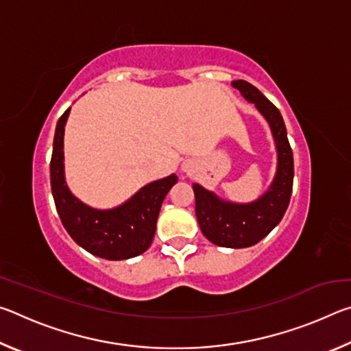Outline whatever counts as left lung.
<instances>
[{"label": "left lung", "instance_id": "1", "mask_svg": "<svg viewBox=\"0 0 351 351\" xmlns=\"http://www.w3.org/2000/svg\"><path fill=\"white\" fill-rule=\"evenodd\" d=\"M232 86L268 121L278 158L271 187L249 204L229 203L199 184H193L195 213L206 239L217 246L239 249L257 245L282 221L293 193L294 159L287 127L277 106L246 80H235Z\"/></svg>", "mask_w": 351, "mask_h": 351}]
</instances>
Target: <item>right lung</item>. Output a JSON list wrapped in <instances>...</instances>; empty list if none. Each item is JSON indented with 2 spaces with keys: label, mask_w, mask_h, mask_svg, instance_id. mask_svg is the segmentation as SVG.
Wrapping results in <instances>:
<instances>
[{
  "label": "right lung",
  "mask_w": 351,
  "mask_h": 351,
  "mask_svg": "<svg viewBox=\"0 0 351 351\" xmlns=\"http://www.w3.org/2000/svg\"><path fill=\"white\" fill-rule=\"evenodd\" d=\"M71 108L58 119L51 158V189L64 229L77 245L105 260H127L150 247L159 210L176 175L153 181L125 203L108 210L83 204L69 192L64 181L63 134Z\"/></svg>",
  "instance_id": "1"
}]
</instances>
